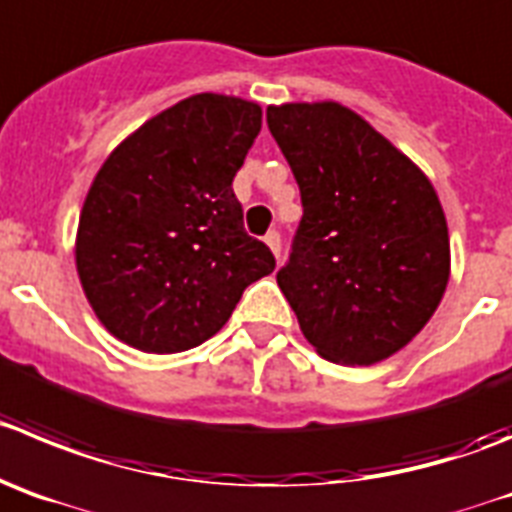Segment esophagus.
<instances>
[{
  "label": "esophagus",
  "mask_w": 512,
  "mask_h": 512,
  "mask_svg": "<svg viewBox=\"0 0 512 512\" xmlns=\"http://www.w3.org/2000/svg\"><path fill=\"white\" fill-rule=\"evenodd\" d=\"M265 242H267V247L272 250V255L280 260V250H283V240H280V232H275V229H272V232H267Z\"/></svg>",
  "instance_id": "34e87169"
}]
</instances>
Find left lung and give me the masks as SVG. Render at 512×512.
I'll list each match as a JSON object with an SVG mask.
<instances>
[{
	"instance_id": "left-lung-1",
	"label": "left lung",
	"mask_w": 512,
	"mask_h": 512,
	"mask_svg": "<svg viewBox=\"0 0 512 512\" xmlns=\"http://www.w3.org/2000/svg\"><path fill=\"white\" fill-rule=\"evenodd\" d=\"M303 202L278 285L328 361L371 366L407 346L450 280V234L417 164L338 103L267 108Z\"/></svg>"
}]
</instances>
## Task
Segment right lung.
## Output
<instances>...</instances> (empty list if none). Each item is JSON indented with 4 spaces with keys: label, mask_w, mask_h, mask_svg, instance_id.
I'll return each mask as SVG.
<instances>
[{
    "label": "right lung",
    "mask_w": 512,
    "mask_h": 512,
    "mask_svg": "<svg viewBox=\"0 0 512 512\" xmlns=\"http://www.w3.org/2000/svg\"><path fill=\"white\" fill-rule=\"evenodd\" d=\"M260 128L257 103L199 93L143 123L100 166L75 265L95 315L123 343L146 353L199 346L247 285L275 270L232 191Z\"/></svg>",
    "instance_id": "add662e5"
}]
</instances>
